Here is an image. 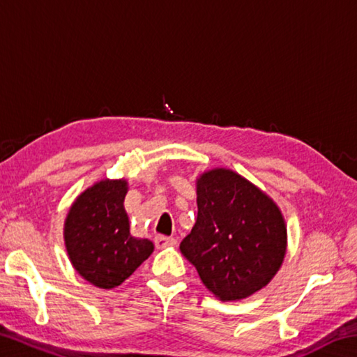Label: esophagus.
<instances>
[{"label": "esophagus", "instance_id": "obj_1", "mask_svg": "<svg viewBox=\"0 0 357 357\" xmlns=\"http://www.w3.org/2000/svg\"><path fill=\"white\" fill-rule=\"evenodd\" d=\"M154 244L157 249H165V247H170L176 244V239L174 238H167V236H155Z\"/></svg>", "mask_w": 357, "mask_h": 357}]
</instances>
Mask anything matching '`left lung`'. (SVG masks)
Listing matches in <instances>:
<instances>
[{
  "label": "left lung",
  "instance_id": "8db88e82",
  "mask_svg": "<svg viewBox=\"0 0 357 357\" xmlns=\"http://www.w3.org/2000/svg\"><path fill=\"white\" fill-rule=\"evenodd\" d=\"M197 222L181 253L223 302L245 299L279 273L287 253V223L277 203L229 168L197 178Z\"/></svg>",
  "mask_w": 357,
  "mask_h": 357
}]
</instances>
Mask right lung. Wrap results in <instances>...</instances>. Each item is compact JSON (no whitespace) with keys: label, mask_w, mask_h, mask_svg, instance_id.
Segmentation results:
<instances>
[{"label":"right lung","mask_w":357,"mask_h":357,"mask_svg":"<svg viewBox=\"0 0 357 357\" xmlns=\"http://www.w3.org/2000/svg\"><path fill=\"white\" fill-rule=\"evenodd\" d=\"M124 178L102 179L82 192L64 220V244L72 266L102 289L121 285L154 250L149 239L130 234Z\"/></svg>","instance_id":"1"}]
</instances>
